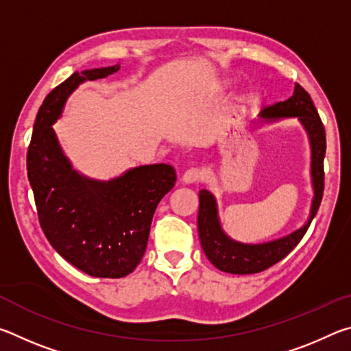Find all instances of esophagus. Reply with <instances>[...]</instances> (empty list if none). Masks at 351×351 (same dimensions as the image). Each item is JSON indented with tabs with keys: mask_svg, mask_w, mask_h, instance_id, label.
<instances>
[{
	"mask_svg": "<svg viewBox=\"0 0 351 351\" xmlns=\"http://www.w3.org/2000/svg\"><path fill=\"white\" fill-rule=\"evenodd\" d=\"M201 178H203V176H201V171L198 169H190V170L186 171V173L182 175V180L181 181L189 186V184L198 182Z\"/></svg>",
	"mask_w": 351,
	"mask_h": 351,
	"instance_id": "1",
	"label": "esophagus"
}]
</instances>
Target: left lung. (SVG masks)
<instances>
[{"label":"left lung","instance_id":"obj_1","mask_svg":"<svg viewBox=\"0 0 351 351\" xmlns=\"http://www.w3.org/2000/svg\"><path fill=\"white\" fill-rule=\"evenodd\" d=\"M283 119H297L304 127L308 136L311 150V187L313 198L306 221L300 228L294 229L283 237L261 243H243L234 240L224 232L218 215L217 199L209 190L203 189L199 192V210H198V234L201 247L206 257L217 269L229 274H255L268 269L277 261L287 257L293 249L304 239L310 228L313 218L322 201L324 193V158H325V128L317 114L316 106L304 88L295 83L294 93L288 100L278 102L268 108H263L255 121L258 127L266 123L280 122Z\"/></svg>","mask_w":351,"mask_h":351}]
</instances>
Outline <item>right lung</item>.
<instances>
[{"label": "right lung", "instance_id": "right-lung-1", "mask_svg": "<svg viewBox=\"0 0 351 351\" xmlns=\"http://www.w3.org/2000/svg\"><path fill=\"white\" fill-rule=\"evenodd\" d=\"M121 69H85L52 90L40 106L27 150L40 226L51 246L88 276L125 277L145 252L154 210L175 186L169 164L138 165L110 180H96L73 167L52 125L82 83Z\"/></svg>", "mask_w": 351, "mask_h": 351}]
</instances>
